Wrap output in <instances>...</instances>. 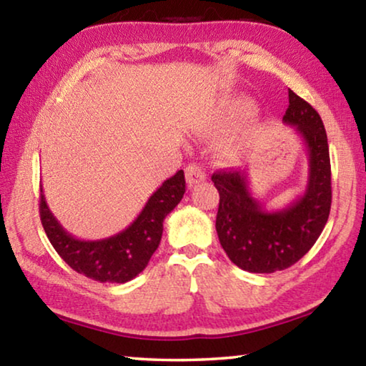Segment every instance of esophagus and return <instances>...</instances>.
Listing matches in <instances>:
<instances>
[{"label":"esophagus","mask_w":366,"mask_h":366,"mask_svg":"<svg viewBox=\"0 0 366 366\" xmlns=\"http://www.w3.org/2000/svg\"><path fill=\"white\" fill-rule=\"evenodd\" d=\"M207 179V172L203 171L198 164H189L185 168V181H187L189 187H194L198 182L205 181Z\"/></svg>","instance_id":"esophagus-1"}]
</instances>
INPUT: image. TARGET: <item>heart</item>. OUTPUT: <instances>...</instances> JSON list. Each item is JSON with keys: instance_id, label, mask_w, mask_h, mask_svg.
I'll use <instances>...</instances> for the list:
<instances>
[{"instance_id": "b5f03b06", "label": "heart", "mask_w": 366, "mask_h": 366, "mask_svg": "<svg viewBox=\"0 0 366 366\" xmlns=\"http://www.w3.org/2000/svg\"><path fill=\"white\" fill-rule=\"evenodd\" d=\"M250 113H252V104L249 102H242V103H239L237 107H235V114L247 116Z\"/></svg>"}]
</instances>
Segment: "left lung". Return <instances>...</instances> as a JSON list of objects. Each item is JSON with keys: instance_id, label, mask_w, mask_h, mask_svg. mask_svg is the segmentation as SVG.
<instances>
[{"instance_id": "left-lung-1", "label": "left lung", "mask_w": 366, "mask_h": 366, "mask_svg": "<svg viewBox=\"0 0 366 366\" xmlns=\"http://www.w3.org/2000/svg\"><path fill=\"white\" fill-rule=\"evenodd\" d=\"M282 121L307 147L308 179L303 194L282 209H266L252 195L245 171L212 176L219 192L216 232L234 264L249 272H274L299 262L317 242L331 209V163L320 114L289 90Z\"/></svg>"}]
</instances>
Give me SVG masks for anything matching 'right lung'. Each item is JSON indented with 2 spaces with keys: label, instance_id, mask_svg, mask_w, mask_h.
<instances>
[{
  "label": "right lung",
  "instance_id": "1",
  "mask_svg": "<svg viewBox=\"0 0 366 366\" xmlns=\"http://www.w3.org/2000/svg\"><path fill=\"white\" fill-rule=\"evenodd\" d=\"M40 192L41 224L59 257L90 280L122 284L140 274L158 249L163 221L182 200L185 179L182 169L166 179L131 226L100 240H82L67 232L49 209L43 189Z\"/></svg>",
  "mask_w": 366,
  "mask_h": 366
}]
</instances>
